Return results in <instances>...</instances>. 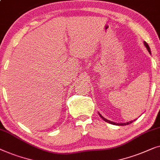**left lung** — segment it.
Wrapping results in <instances>:
<instances>
[{
	"instance_id": "8db88e82",
	"label": "left lung",
	"mask_w": 160,
	"mask_h": 160,
	"mask_svg": "<svg viewBox=\"0 0 160 160\" xmlns=\"http://www.w3.org/2000/svg\"><path fill=\"white\" fill-rule=\"evenodd\" d=\"M143 44H144V46H146V48H147V51H148V53H151V50H150V48H149V46H148V45L147 44V42H143ZM98 114H99L100 115V117L101 118H102L103 120L105 121V122H108V123H109V124H112V125H129V124H130V123H132V122H133V121H135L136 120H131V121H130V122H125V123H116V122H112V121H110V120H107V119H105L104 118H103V117L102 115V114H101L99 112H98Z\"/></svg>"
}]
</instances>
